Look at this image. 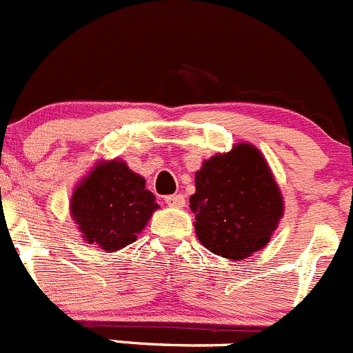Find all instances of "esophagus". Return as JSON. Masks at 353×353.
I'll return each mask as SVG.
<instances>
[{"label": "esophagus", "mask_w": 353, "mask_h": 353, "mask_svg": "<svg viewBox=\"0 0 353 353\" xmlns=\"http://www.w3.org/2000/svg\"><path fill=\"white\" fill-rule=\"evenodd\" d=\"M165 202H167V205H170V208H184L186 199H184L183 193H174V195L165 196Z\"/></svg>", "instance_id": "esophagus-1"}]
</instances>
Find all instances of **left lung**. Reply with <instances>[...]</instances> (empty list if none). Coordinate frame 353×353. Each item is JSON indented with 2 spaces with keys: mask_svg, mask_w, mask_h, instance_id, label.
Returning <instances> with one entry per match:
<instances>
[{
  "mask_svg": "<svg viewBox=\"0 0 353 353\" xmlns=\"http://www.w3.org/2000/svg\"><path fill=\"white\" fill-rule=\"evenodd\" d=\"M190 209L200 243L214 255L243 260L269 243L283 199L259 149L237 144L204 161Z\"/></svg>",
  "mask_w": 353,
  "mask_h": 353,
  "instance_id": "1",
  "label": "left lung"
}]
</instances>
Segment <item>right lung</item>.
I'll use <instances>...</instances> for the list:
<instances>
[{
  "mask_svg": "<svg viewBox=\"0 0 353 353\" xmlns=\"http://www.w3.org/2000/svg\"><path fill=\"white\" fill-rule=\"evenodd\" d=\"M72 216L90 244L117 252L137 239L158 204L125 161L97 165L72 195Z\"/></svg>",
  "mask_w": 353,
  "mask_h": 353,
  "instance_id": "obj_1",
  "label": "right lung"
}]
</instances>
